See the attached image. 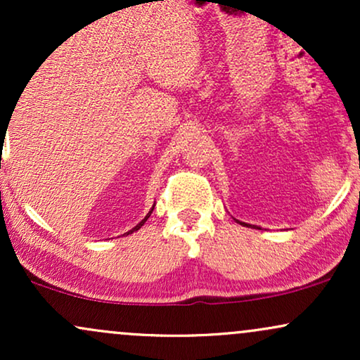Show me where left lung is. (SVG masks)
Returning <instances> with one entry per match:
<instances>
[{
    "instance_id": "left-lung-1",
    "label": "left lung",
    "mask_w": 360,
    "mask_h": 360,
    "mask_svg": "<svg viewBox=\"0 0 360 360\" xmlns=\"http://www.w3.org/2000/svg\"><path fill=\"white\" fill-rule=\"evenodd\" d=\"M240 223H242V221H240ZM242 225H243V226H247V223H242Z\"/></svg>"
}]
</instances>
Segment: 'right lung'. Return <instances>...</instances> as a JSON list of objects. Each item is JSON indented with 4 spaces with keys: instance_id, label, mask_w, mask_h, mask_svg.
<instances>
[{
    "instance_id": "right-lung-1",
    "label": "right lung",
    "mask_w": 360,
    "mask_h": 360,
    "mask_svg": "<svg viewBox=\"0 0 360 360\" xmlns=\"http://www.w3.org/2000/svg\"><path fill=\"white\" fill-rule=\"evenodd\" d=\"M152 210H154V208H152ZM152 210H150V212H148V214H147V217H146V218H143V220H142V221H140L137 226H134V229H131V230H130V232H127V235H128V233H134V232H135V230H139V229H140V226H142V225H143V223H146V221H147V218H148V217H150Z\"/></svg>"
}]
</instances>
